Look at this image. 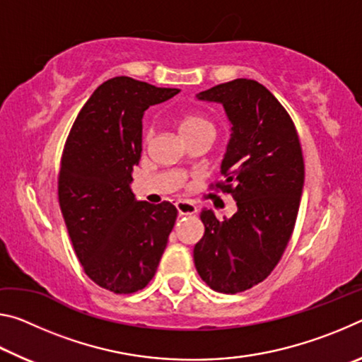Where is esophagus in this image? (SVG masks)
Returning <instances> with one entry per match:
<instances>
[{"instance_id":"34e87169","label":"esophagus","mask_w":362,"mask_h":362,"mask_svg":"<svg viewBox=\"0 0 362 362\" xmlns=\"http://www.w3.org/2000/svg\"><path fill=\"white\" fill-rule=\"evenodd\" d=\"M175 207L180 216H193V214L198 212V207H196L193 203H188V201H182V199L177 201Z\"/></svg>"}]
</instances>
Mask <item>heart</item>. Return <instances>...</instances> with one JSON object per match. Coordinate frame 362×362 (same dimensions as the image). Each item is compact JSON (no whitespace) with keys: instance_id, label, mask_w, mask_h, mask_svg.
Segmentation results:
<instances>
[{"instance_id":"obj_1","label":"heart","mask_w":362,"mask_h":362,"mask_svg":"<svg viewBox=\"0 0 362 362\" xmlns=\"http://www.w3.org/2000/svg\"><path fill=\"white\" fill-rule=\"evenodd\" d=\"M179 131L182 134V137H187L201 131H214V124L199 115H185L182 116L179 121ZM150 137L151 131L146 132V139Z\"/></svg>"}]
</instances>
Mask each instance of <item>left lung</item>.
<instances>
[{
  "label": "left lung",
  "mask_w": 362,
  "mask_h": 362,
  "mask_svg": "<svg viewBox=\"0 0 362 362\" xmlns=\"http://www.w3.org/2000/svg\"><path fill=\"white\" fill-rule=\"evenodd\" d=\"M223 105L231 124L217 188L231 193L238 211L217 220L203 209L204 236L196 243V272L222 293L262 283L283 255L296 225L305 166L296 126L284 107L254 79L238 78L196 94Z\"/></svg>",
  "instance_id": "1"
}]
</instances>
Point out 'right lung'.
Returning <instances> with one entry per match:
<instances>
[{
  "mask_svg": "<svg viewBox=\"0 0 362 362\" xmlns=\"http://www.w3.org/2000/svg\"><path fill=\"white\" fill-rule=\"evenodd\" d=\"M127 76L94 90L66 139L59 203L79 262L95 284L132 293L155 276L177 209L132 193V170L142 151L146 108L179 94Z\"/></svg>",
  "mask_w": 362,
  "mask_h": 362,
  "instance_id": "right-lung-1",
  "label": "right lung"
}]
</instances>
